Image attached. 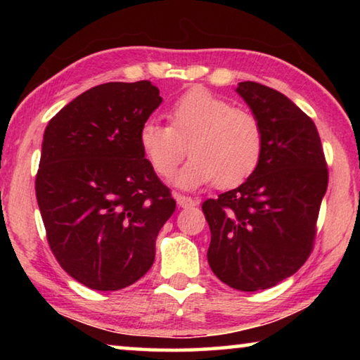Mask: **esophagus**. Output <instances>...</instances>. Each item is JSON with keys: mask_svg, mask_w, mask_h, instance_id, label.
Here are the masks:
<instances>
[{"mask_svg": "<svg viewBox=\"0 0 360 360\" xmlns=\"http://www.w3.org/2000/svg\"><path fill=\"white\" fill-rule=\"evenodd\" d=\"M176 202L181 206V208H192V206H197V202L193 198L187 197V195H178L176 197Z\"/></svg>", "mask_w": 360, "mask_h": 360, "instance_id": "obj_1", "label": "esophagus"}]
</instances>
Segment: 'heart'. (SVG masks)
I'll return each mask as SVG.
<instances>
[{"instance_id": "heart-1", "label": "heart", "mask_w": 360, "mask_h": 360, "mask_svg": "<svg viewBox=\"0 0 360 360\" xmlns=\"http://www.w3.org/2000/svg\"><path fill=\"white\" fill-rule=\"evenodd\" d=\"M169 125L146 120L138 141L154 172L172 178L188 154L191 162L176 182L198 187L214 181L219 188L236 187L251 178L264 154V129L255 115L233 108L206 89H192L168 109Z\"/></svg>"}]
</instances>
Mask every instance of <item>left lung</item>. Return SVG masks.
<instances>
[{"label": "left lung", "instance_id": "obj_1", "mask_svg": "<svg viewBox=\"0 0 360 360\" xmlns=\"http://www.w3.org/2000/svg\"><path fill=\"white\" fill-rule=\"evenodd\" d=\"M264 129L259 168L240 187L203 202L208 262L230 288L255 292L289 278L313 252L328 168L311 117L275 89L236 87Z\"/></svg>", "mask_w": 360, "mask_h": 360}]
</instances>
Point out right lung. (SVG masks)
<instances>
[{
  "instance_id": "obj_1",
  "label": "right lung",
  "mask_w": 360,
  "mask_h": 360,
  "mask_svg": "<svg viewBox=\"0 0 360 360\" xmlns=\"http://www.w3.org/2000/svg\"><path fill=\"white\" fill-rule=\"evenodd\" d=\"M162 103L150 81L96 85L49 122L36 200L60 266L95 290L136 283L176 210L139 148V129Z\"/></svg>"
}]
</instances>
